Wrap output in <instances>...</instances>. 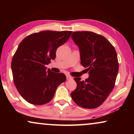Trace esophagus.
Segmentation results:
<instances>
[{"mask_svg":"<svg viewBox=\"0 0 134 134\" xmlns=\"http://www.w3.org/2000/svg\"><path fill=\"white\" fill-rule=\"evenodd\" d=\"M66 79L67 80H72V77L70 75L67 74L66 75Z\"/></svg>","mask_w":134,"mask_h":134,"instance_id":"1","label":"esophagus"}]
</instances>
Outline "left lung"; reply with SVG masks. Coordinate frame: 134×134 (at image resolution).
<instances>
[{
  "instance_id": "left-lung-1",
  "label": "left lung",
  "mask_w": 134,
  "mask_h": 134,
  "mask_svg": "<svg viewBox=\"0 0 134 134\" xmlns=\"http://www.w3.org/2000/svg\"><path fill=\"white\" fill-rule=\"evenodd\" d=\"M80 50L81 65L88 68L89 77L74 80L77 87L71 96L75 103L85 109L101 105L115 86L119 64L116 52L104 37L92 32H74L71 35Z\"/></svg>"
}]
</instances>
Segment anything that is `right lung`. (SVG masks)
<instances>
[{
  "label": "right lung",
  "instance_id": "add662e5",
  "mask_svg": "<svg viewBox=\"0 0 134 134\" xmlns=\"http://www.w3.org/2000/svg\"><path fill=\"white\" fill-rule=\"evenodd\" d=\"M72 31H41L22 41L13 57L12 69L18 92L29 103L43 105L52 99L58 85L66 81L63 73H55L46 65L56 57V51Z\"/></svg>",
  "mask_w": 134,
  "mask_h": 134
}]
</instances>
